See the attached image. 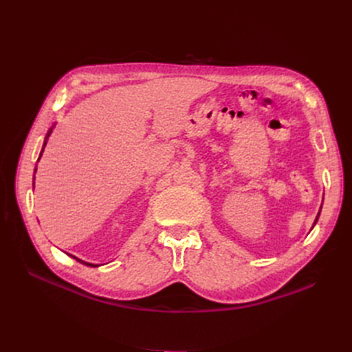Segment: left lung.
I'll return each instance as SVG.
<instances>
[{
    "instance_id": "1",
    "label": "left lung",
    "mask_w": 352,
    "mask_h": 352,
    "mask_svg": "<svg viewBox=\"0 0 352 352\" xmlns=\"http://www.w3.org/2000/svg\"><path fill=\"white\" fill-rule=\"evenodd\" d=\"M320 210H322V207H320ZM318 216H320V211L317 212V217H316V220H314V225H313V226H316V223H317V220H318ZM311 229H313V228H311Z\"/></svg>"
}]
</instances>
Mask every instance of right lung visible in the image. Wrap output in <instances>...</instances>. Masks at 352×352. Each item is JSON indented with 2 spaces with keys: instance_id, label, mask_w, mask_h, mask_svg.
<instances>
[{
  "instance_id": "add662e5",
  "label": "right lung",
  "mask_w": 352,
  "mask_h": 352,
  "mask_svg": "<svg viewBox=\"0 0 352 352\" xmlns=\"http://www.w3.org/2000/svg\"><path fill=\"white\" fill-rule=\"evenodd\" d=\"M52 129H54V126L51 127V129L48 131V133H47V138H45V142H44V146H42V151H41V154H39V158H41V155H42V153H44V148H45V145H47V140H48V136L51 135V132H52ZM38 158V160H39ZM35 172H36V168H35ZM72 258H74L76 261H79L80 264H85V265H89V267H97V264H92V263H87V261H83V260H80V258H78V257H74V255H72V254H69Z\"/></svg>"
}]
</instances>
